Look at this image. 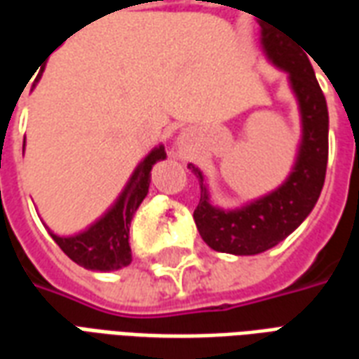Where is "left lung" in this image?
<instances>
[{
  "label": "left lung",
  "mask_w": 359,
  "mask_h": 359,
  "mask_svg": "<svg viewBox=\"0 0 359 359\" xmlns=\"http://www.w3.org/2000/svg\"><path fill=\"white\" fill-rule=\"evenodd\" d=\"M262 43L271 61L288 73L290 86L300 103L302 144L292 172L275 192L241 210L223 211L211 205L203 175L190 165L202 188L194 211L200 236L215 252L234 256L262 254L300 226L321 194L329 157V111L309 59L304 53H296L286 40L265 28Z\"/></svg>",
  "instance_id": "left-lung-1"
}]
</instances>
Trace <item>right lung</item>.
Here are the masks:
<instances>
[{
  "mask_svg": "<svg viewBox=\"0 0 359 359\" xmlns=\"http://www.w3.org/2000/svg\"><path fill=\"white\" fill-rule=\"evenodd\" d=\"M165 156L167 154L163 146L151 149L144 157V161L136 167L115 205L84 233L74 236H57L50 233L59 248L74 264L92 271H115L126 267L133 262V254L128 246V231H130L128 226L138 205L148 194L151 167L157 161L165 159Z\"/></svg>",
  "mask_w": 359,
  "mask_h": 359,
  "instance_id": "1",
  "label": "right lung"
}]
</instances>
